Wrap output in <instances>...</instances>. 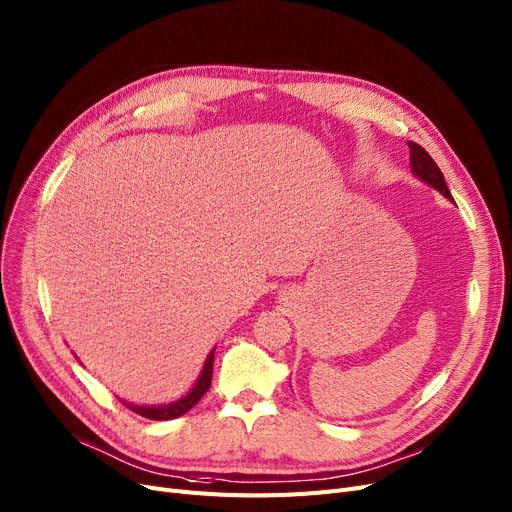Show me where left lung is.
Listing matches in <instances>:
<instances>
[{
  "label": "left lung",
  "instance_id": "8db88e82",
  "mask_svg": "<svg viewBox=\"0 0 512 512\" xmlns=\"http://www.w3.org/2000/svg\"><path fill=\"white\" fill-rule=\"evenodd\" d=\"M408 146H410V167H412V173L418 177V180L429 184L431 188H435L437 192H441L443 196H446L448 201L454 203V198H452V194L448 190V184H446V180H443V173L439 171V167L431 159V154L422 146H418L416 142H408Z\"/></svg>",
  "mask_w": 512,
  "mask_h": 512
}]
</instances>
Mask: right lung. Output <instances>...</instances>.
I'll return each mask as SVG.
<instances>
[{"label": "right lung", "instance_id": "right-lung-1", "mask_svg": "<svg viewBox=\"0 0 512 512\" xmlns=\"http://www.w3.org/2000/svg\"><path fill=\"white\" fill-rule=\"evenodd\" d=\"M213 355H215V349H211V353L207 355L205 360V366L201 370V374H198V379L194 383V387L184 395L177 399V402H171V404H163V406H138V404H131V402H123L131 412H136L144 418H150V420H171V418H177L186 414L188 410H192L198 402H201V397L209 391L211 387V376H213Z\"/></svg>", "mask_w": 512, "mask_h": 512}]
</instances>
